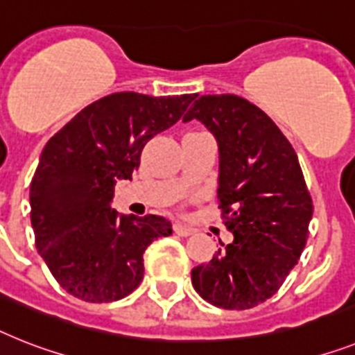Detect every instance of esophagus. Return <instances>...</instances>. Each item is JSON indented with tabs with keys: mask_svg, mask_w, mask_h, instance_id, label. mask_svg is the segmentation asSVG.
I'll return each instance as SVG.
<instances>
[{
	"mask_svg": "<svg viewBox=\"0 0 355 355\" xmlns=\"http://www.w3.org/2000/svg\"><path fill=\"white\" fill-rule=\"evenodd\" d=\"M174 232L181 237H187V236H192L196 232L194 228L187 227V225H181V223H175L174 225Z\"/></svg>",
	"mask_w": 355,
	"mask_h": 355,
	"instance_id": "esophagus-1",
	"label": "esophagus"
}]
</instances>
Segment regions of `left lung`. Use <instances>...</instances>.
Segmentation results:
<instances>
[{"mask_svg": "<svg viewBox=\"0 0 355 355\" xmlns=\"http://www.w3.org/2000/svg\"><path fill=\"white\" fill-rule=\"evenodd\" d=\"M198 119L216 137L218 198L234 241L192 270L205 301L245 310L276 294L297 265L312 219V199L297 154L261 108L221 94L196 99L183 121Z\"/></svg>", "mask_w": 355, "mask_h": 355, "instance_id": "left-lung-1", "label": "left lung"}]
</instances>
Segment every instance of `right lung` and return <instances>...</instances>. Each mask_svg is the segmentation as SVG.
Masks as SVG:
<instances>
[{
  "instance_id": "add662e5",
  "label": "right lung",
  "mask_w": 355,
  "mask_h": 355,
  "mask_svg": "<svg viewBox=\"0 0 355 355\" xmlns=\"http://www.w3.org/2000/svg\"><path fill=\"white\" fill-rule=\"evenodd\" d=\"M198 94L116 92L85 107L49 139L31 183L36 248L52 276L78 300L110 303L143 279V254L171 236L161 216H125L114 187L132 180L143 146L171 128Z\"/></svg>"
}]
</instances>
